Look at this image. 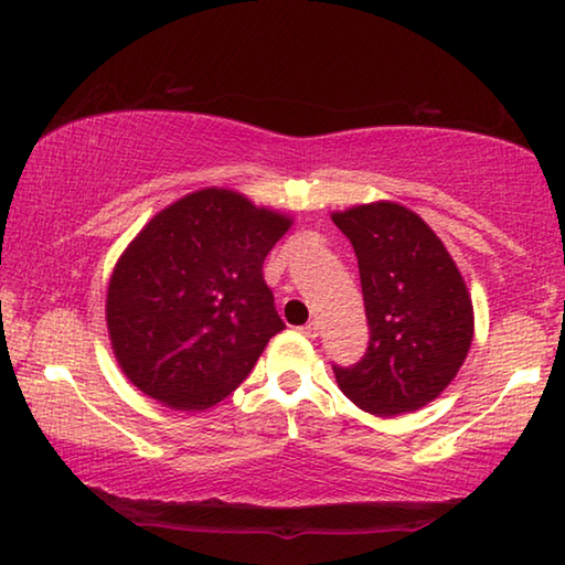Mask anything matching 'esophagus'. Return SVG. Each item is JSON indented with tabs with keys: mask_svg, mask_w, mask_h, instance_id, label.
I'll return each instance as SVG.
<instances>
[{
	"mask_svg": "<svg viewBox=\"0 0 565 565\" xmlns=\"http://www.w3.org/2000/svg\"><path fill=\"white\" fill-rule=\"evenodd\" d=\"M298 332L302 334V338L315 340V338H318V334H320V324H318V322H308V324H305V328H300Z\"/></svg>",
	"mask_w": 565,
	"mask_h": 565,
	"instance_id": "1",
	"label": "esophagus"
}]
</instances>
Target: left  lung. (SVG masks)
I'll return each mask as SVG.
<instances>
[{"mask_svg":"<svg viewBox=\"0 0 565 565\" xmlns=\"http://www.w3.org/2000/svg\"><path fill=\"white\" fill-rule=\"evenodd\" d=\"M360 265L370 348L338 387L360 409L397 417L427 407L457 377L473 340L463 275L424 217L394 201L332 213Z\"/></svg>","mask_w":565,"mask_h":565,"instance_id":"1","label":"left lung"}]
</instances>
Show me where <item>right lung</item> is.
Instances as JSON below:
<instances>
[{"label": "right lung", "instance_id": "right-lung-1", "mask_svg": "<svg viewBox=\"0 0 565 565\" xmlns=\"http://www.w3.org/2000/svg\"><path fill=\"white\" fill-rule=\"evenodd\" d=\"M290 225L217 185L158 211L108 277L106 328L126 380L175 412L211 409L237 390L285 330L263 263Z\"/></svg>", "mask_w": 565, "mask_h": 565}]
</instances>
